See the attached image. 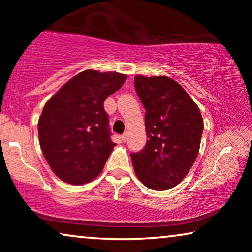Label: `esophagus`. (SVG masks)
<instances>
[{"label": "esophagus", "mask_w": 252, "mask_h": 252, "mask_svg": "<svg viewBox=\"0 0 252 252\" xmlns=\"http://www.w3.org/2000/svg\"><path fill=\"white\" fill-rule=\"evenodd\" d=\"M122 140L124 141V142H126V140H127V133H124L123 135H122Z\"/></svg>", "instance_id": "obj_1"}]
</instances>
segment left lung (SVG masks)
Returning a JSON list of instances; mask_svg holds the SVG:
<instances>
[{
	"instance_id": "8db88e82",
	"label": "left lung",
	"mask_w": 252,
	"mask_h": 252,
	"mask_svg": "<svg viewBox=\"0 0 252 252\" xmlns=\"http://www.w3.org/2000/svg\"><path fill=\"white\" fill-rule=\"evenodd\" d=\"M134 85L146 109L147 143L130 154L136 177L153 190H167L184 180L196 160L203 133L198 106L168 77L136 75Z\"/></svg>"
}]
</instances>
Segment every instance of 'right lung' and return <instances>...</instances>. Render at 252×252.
<instances>
[{
  "label": "right lung",
  "mask_w": 252,
  "mask_h": 252,
  "mask_svg": "<svg viewBox=\"0 0 252 252\" xmlns=\"http://www.w3.org/2000/svg\"><path fill=\"white\" fill-rule=\"evenodd\" d=\"M126 79L118 72L82 71L46 103L37 123L40 147L61 180L84 185L102 172L116 146L103 103Z\"/></svg>",
  "instance_id": "1"
}]
</instances>
